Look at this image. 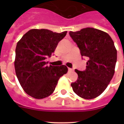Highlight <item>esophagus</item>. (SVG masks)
Instances as JSON below:
<instances>
[{
    "label": "esophagus",
    "instance_id": "1",
    "mask_svg": "<svg viewBox=\"0 0 124 124\" xmlns=\"http://www.w3.org/2000/svg\"><path fill=\"white\" fill-rule=\"evenodd\" d=\"M68 71H69L70 72H71L73 71V69H71V68H68Z\"/></svg>",
    "mask_w": 124,
    "mask_h": 124
}]
</instances>
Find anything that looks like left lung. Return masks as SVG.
I'll return each instance as SVG.
<instances>
[{
    "mask_svg": "<svg viewBox=\"0 0 124 124\" xmlns=\"http://www.w3.org/2000/svg\"><path fill=\"white\" fill-rule=\"evenodd\" d=\"M70 35L82 56L88 59L85 71L75 70L78 79L71 84L73 90L84 99L96 98L107 88L115 73L117 51L113 41L107 33L93 28L70 31Z\"/></svg>",
    "mask_w": 124,
    "mask_h": 124,
    "instance_id": "obj_1",
    "label": "left lung"
}]
</instances>
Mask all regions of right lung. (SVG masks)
Returning <instances> with one entry per match:
<instances>
[{"label": "right lung", "mask_w": 124, "mask_h": 124, "mask_svg": "<svg viewBox=\"0 0 124 124\" xmlns=\"http://www.w3.org/2000/svg\"><path fill=\"white\" fill-rule=\"evenodd\" d=\"M66 34L67 31L58 33L33 29L17 42L14 62L16 75L24 91L33 98L42 99L51 95L59 78L67 73L66 66H48L45 61Z\"/></svg>", "instance_id": "1"}]
</instances>
